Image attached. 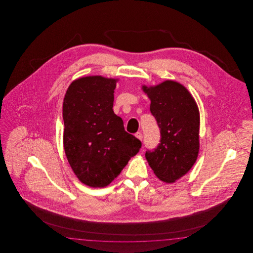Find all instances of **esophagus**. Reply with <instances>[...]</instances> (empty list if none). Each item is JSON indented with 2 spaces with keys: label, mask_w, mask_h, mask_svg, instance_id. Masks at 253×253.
Segmentation results:
<instances>
[{
  "label": "esophagus",
  "mask_w": 253,
  "mask_h": 253,
  "mask_svg": "<svg viewBox=\"0 0 253 253\" xmlns=\"http://www.w3.org/2000/svg\"><path fill=\"white\" fill-rule=\"evenodd\" d=\"M135 137L136 138H138V139L141 140L142 141V139H143V134L141 133V132H137V133H135Z\"/></svg>",
  "instance_id": "1"
}]
</instances>
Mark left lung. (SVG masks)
I'll return each instance as SVG.
<instances>
[{"label":"left lung","instance_id":"obj_1","mask_svg":"<svg viewBox=\"0 0 253 253\" xmlns=\"http://www.w3.org/2000/svg\"><path fill=\"white\" fill-rule=\"evenodd\" d=\"M142 89L150 98L151 113L161 134L159 145L146 151L145 158L161 181L174 183L188 172L198 156V107L187 88L175 81Z\"/></svg>","mask_w":253,"mask_h":253}]
</instances>
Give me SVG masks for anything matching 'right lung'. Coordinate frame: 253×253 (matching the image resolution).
Wrapping results in <instances>:
<instances>
[{
    "label": "right lung",
    "instance_id": "add662e5",
    "mask_svg": "<svg viewBox=\"0 0 253 253\" xmlns=\"http://www.w3.org/2000/svg\"><path fill=\"white\" fill-rule=\"evenodd\" d=\"M117 81L84 77L73 81L65 94V154L81 183L94 188L105 187L118 177L142 145L114 113Z\"/></svg>",
    "mask_w": 253,
    "mask_h": 253
}]
</instances>
